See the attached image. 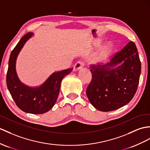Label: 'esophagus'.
<instances>
[{
  "label": "esophagus",
  "mask_w": 150,
  "mask_h": 150,
  "mask_svg": "<svg viewBox=\"0 0 150 150\" xmlns=\"http://www.w3.org/2000/svg\"><path fill=\"white\" fill-rule=\"evenodd\" d=\"M84 65H85V63L83 62H81V61H78L74 64V67H73V70H74V71H78L79 69H81L84 66Z\"/></svg>",
  "instance_id": "34e87169"
}]
</instances>
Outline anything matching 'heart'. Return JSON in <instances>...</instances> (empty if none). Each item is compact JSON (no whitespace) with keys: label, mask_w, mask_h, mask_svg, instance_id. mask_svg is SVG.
Wrapping results in <instances>:
<instances>
[{"label":"heart","mask_w":150,"mask_h":150,"mask_svg":"<svg viewBox=\"0 0 150 150\" xmlns=\"http://www.w3.org/2000/svg\"><path fill=\"white\" fill-rule=\"evenodd\" d=\"M112 50H113V45L111 43L107 44V45L103 47V49L102 50L98 59L104 60V59H105V58H107L109 55H110L111 53L112 52Z\"/></svg>","instance_id":"b5f03b06"}]
</instances>
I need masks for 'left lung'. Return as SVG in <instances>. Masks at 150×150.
Here are the masks:
<instances>
[{"label": "left lung", "mask_w": 150, "mask_h": 150, "mask_svg": "<svg viewBox=\"0 0 150 150\" xmlns=\"http://www.w3.org/2000/svg\"><path fill=\"white\" fill-rule=\"evenodd\" d=\"M92 78L86 93L98 110L114 111L132 99L139 81L141 61L135 43L130 41L109 63L91 65Z\"/></svg>", "instance_id": "obj_1"}]
</instances>
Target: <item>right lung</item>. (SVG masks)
<instances>
[{
  "label": "right lung",
  "mask_w": 150,
  "mask_h": 150,
  "mask_svg": "<svg viewBox=\"0 0 150 150\" xmlns=\"http://www.w3.org/2000/svg\"><path fill=\"white\" fill-rule=\"evenodd\" d=\"M28 32L23 36L10 54L7 86L14 103L21 110L32 114H42L48 111L55 104L60 92L62 80L70 74L72 68L53 73L42 85L29 87L18 79L16 71V60L18 53L27 40L32 37Z\"/></svg>",
  "instance_id": "1"
}]
</instances>
